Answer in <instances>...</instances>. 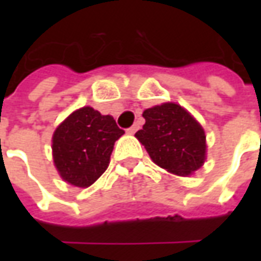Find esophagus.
Masks as SVG:
<instances>
[{
    "mask_svg": "<svg viewBox=\"0 0 261 261\" xmlns=\"http://www.w3.org/2000/svg\"><path fill=\"white\" fill-rule=\"evenodd\" d=\"M138 128H140V125H138V124H133L130 127V128L127 130V133H128V134H136Z\"/></svg>",
    "mask_w": 261,
    "mask_h": 261,
    "instance_id": "obj_1",
    "label": "esophagus"
}]
</instances>
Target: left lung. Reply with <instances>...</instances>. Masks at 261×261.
I'll return each mask as SVG.
<instances>
[{
    "mask_svg": "<svg viewBox=\"0 0 261 261\" xmlns=\"http://www.w3.org/2000/svg\"><path fill=\"white\" fill-rule=\"evenodd\" d=\"M145 124L136 133L155 164L177 176L192 175L205 161V133L180 105L168 102L147 109Z\"/></svg>",
    "mask_w": 261,
    "mask_h": 261,
    "instance_id": "left-lung-1",
    "label": "left lung"
}]
</instances>
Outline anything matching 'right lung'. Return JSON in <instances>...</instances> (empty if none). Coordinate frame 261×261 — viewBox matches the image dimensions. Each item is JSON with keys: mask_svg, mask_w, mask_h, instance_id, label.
Returning a JSON list of instances; mask_svg holds the SVG:
<instances>
[{"mask_svg": "<svg viewBox=\"0 0 261 261\" xmlns=\"http://www.w3.org/2000/svg\"><path fill=\"white\" fill-rule=\"evenodd\" d=\"M124 134L112 116L91 106L75 110L53 134V159L63 180L89 187L108 169L114 142Z\"/></svg>", "mask_w": 261, "mask_h": 261, "instance_id": "right-lung-1", "label": "right lung"}]
</instances>
